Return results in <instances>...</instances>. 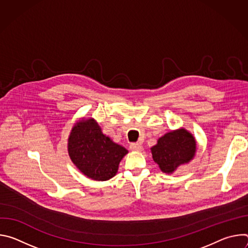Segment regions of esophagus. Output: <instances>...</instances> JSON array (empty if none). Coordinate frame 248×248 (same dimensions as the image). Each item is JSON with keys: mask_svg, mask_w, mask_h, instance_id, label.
<instances>
[{"mask_svg": "<svg viewBox=\"0 0 248 248\" xmlns=\"http://www.w3.org/2000/svg\"><path fill=\"white\" fill-rule=\"evenodd\" d=\"M130 150L132 151H136V152H139L142 150V145H141L140 143H131L130 146H129Z\"/></svg>", "mask_w": 248, "mask_h": 248, "instance_id": "34e87169", "label": "esophagus"}]
</instances>
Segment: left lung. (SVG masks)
<instances>
[{"mask_svg": "<svg viewBox=\"0 0 248 248\" xmlns=\"http://www.w3.org/2000/svg\"><path fill=\"white\" fill-rule=\"evenodd\" d=\"M152 157L160 170L171 173L181 165L190 162L196 152V141L185 128L170 131L160 137L151 148Z\"/></svg>", "mask_w": 248, "mask_h": 248, "instance_id": "left-lung-1", "label": "left lung"}]
</instances>
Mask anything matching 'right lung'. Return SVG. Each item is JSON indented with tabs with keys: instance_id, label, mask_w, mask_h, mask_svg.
Masks as SVG:
<instances>
[{
	"instance_id": "add662e5",
	"label": "right lung",
	"mask_w": 248,
	"mask_h": 248,
	"mask_svg": "<svg viewBox=\"0 0 248 248\" xmlns=\"http://www.w3.org/2000/svg\"><path fill=\"white\" fill-rule=\"evenodd\" d=\"M68 155L77 168L94 181H108L116 175L127 150L103 134L94 119L78 122L67 143Z\"/></svg>"
}]
</instances>
